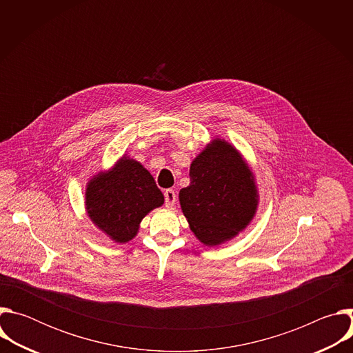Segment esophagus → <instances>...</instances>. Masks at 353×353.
Returning <instances> with one entry per match:
<instances>
[{
  "mask_svg": "<svg viewBox=\"0 0 353 353\" xmlns=\"http://www.w3.org/2000/svg\"><path fill=\"white\" fill-rule=\"evenodd\" d=\"M174 203H176V192H174V190H172V188L165 190V205L168 208H172L174 205Z\"/></svg>",
  "mask_w": 353,
  "mask_h": 353,
  "instance_id": "34e87169",
  "label": "esophagus"
}]
</instances>
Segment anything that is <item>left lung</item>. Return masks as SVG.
Segmentation results:
<instances>
[{
    "instance_id": "left-lung-1",
    "label": "left lung",
    "mask_w": 353,
    "mask_h": 353,
    "mask_svg": "<svg viewBox=\"0 0 353 353\" xmlns=\"http://www.w3.org/2000/svg\"><path fill=\"white\" fill-rule=\"evenodd\" d=\"M180 205L194 234L218 245L253 219L259 194L254 176L237 150L215 139L190 168V185L180 190Z\"/></svg>"
}]
</instances>
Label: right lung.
Instances as JSON below:
<instances>
[{"label": "right lung", "instance_id": "add662e5", "mask_svg": "<svg viewBox=\"0 0 353 353\" xmlns=\"http://www.w3.org/2000/svg\"><path fill=\"white\" fill-rule=\"evenodd\" d=\"M85 196L90 221L116 243L135 237L142 218L165 201L150 173L125 157L109 172L94 176Z\"/></svg>", "mask_w": 353, "mask_h": 353}]
</instances>
